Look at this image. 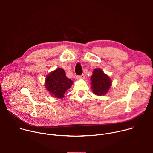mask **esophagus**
I'll list each match as a JSON object with an SVG mask.
<instances>
[{"label": "esophagus", "instance_id": "esophagus-1", "mask_svg": "<svg viewBox=\"0 0 153 153\" xmlns=\"http://www.w3.org/2000/svg\"><path fill=\"white\" fill-rule=\"evenodd\" d=\"M77 78L79 79H83L85 78V75L84 74H81V75H79L77 76Z\"/></svg>", "mask_w": 153, "mask_h": 153}]
</instances>
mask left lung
I'll return each mask as SVG.
<instances>
[{"mask_svg": "<svg viewBox=\"0 0 153 153\" xmlns=\"http://www.w3.org/2000/svg\"><path fill=\"white\" fill-rule=\"evenodd\" d=\"M91 88L97 96L105 95L111 86V80L100 69H95L91 78Z\"/></svg>", "mask_w": 153, "mask_h": 153, "instance_id": "1", "label": "left lung"}]
</instances>
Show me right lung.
<instances>
[{
  "label": "right lung",
  "instance_id": "add662e5",
  "mask_svg": "<svg viewBox=\"0 0 153 153\" xmlns=\"http://www.w3.org/2000/svg\"><path fill=\"white\" fill-rule=\"evenodd\" d=\"M72 85L73 81L66 76L64 70L60 68L49 74L45 82L46 88L51 95L59 99L64 96L65 92Z\"/></svg>",
  "mask_w": 153,
  "mask_h": 153
}]
</instances>
